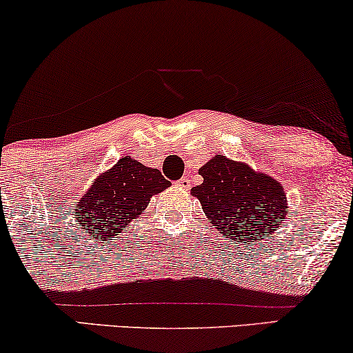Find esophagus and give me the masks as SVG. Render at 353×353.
Masks as SVG:
<instances>
[{
    "label": "esophagus",
    "mask_w": 353,
    "mask_h": 353,
    "mask_svg": "<svg viewBox=\"0 0 353 353\" xmlns=\"http://www.w3.org/2000/svg\"><path fill=\"white\" fill-rule=\"evenodd\" d=\"M175 185H176V186H180V188H188V186H190V178H188V176H183L181 180H178V181L175 183Z\"/></svg>",
    "instance_id": "esophagus-1"
}]
</instances>
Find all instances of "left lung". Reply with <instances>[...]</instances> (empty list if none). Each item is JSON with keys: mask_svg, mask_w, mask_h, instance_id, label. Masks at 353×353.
Masks as SVG:
<instances>
[{"mask_svg": "<svg viewBox=\"0 0 353 353\" xmlns=\"http://www.w3.org/2000/svg\"><path fill=\"white\" fill-rule=\"evenodd\" d=\"M203 183L193 188L205 216L219 232L241 241H259L283 223L288 209L281 183L225 155L199 168Z\"/></svg>", "mask_w": 353, "mask_h": 353, "instance_id": "obj_1", "label": "left lung"}]
</instances>
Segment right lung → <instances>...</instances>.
Segmentation results:
<instances>
[{
  "mask_svg": "<svg viewBox=\"0 0 353 353\" xmlns=\"http://www.w3.org/2000/svg\"><path fill=\"white\" fill-rule=\"evenodd\" d=\"M170 186L157 168L144 167L131 157L99 176L76 205L81 227L95 238H115L148 208L150 198Z\"/></svg>",
  "mask_w": 353,
  "mask_h": 353,
  "instance_id": "obj_1",
  "label": "right lung"
}]
</instances>
